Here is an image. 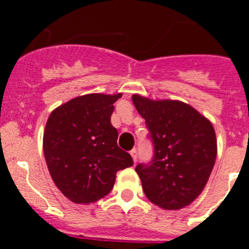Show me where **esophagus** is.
Returning <instances> with one entry per match:
<instances>
[{
    "label": "esophagus",
    "mask_w": 249,
    "mask_h": 249,
    "mask_svg": "<svg viewBox=\"0 0 249 249\" xmlns=\"http://www.w3.org/2000/svg\"><path fill=\"white\" fill-rule=\"evenodd\" d=\"M129 155L132 156V160H133V162L136 163V160H137V151H136V149H132V151L129 152Z\"/></svg>",
    "instance_id": "34e87169"
}]
</instances>
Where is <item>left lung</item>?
Wrapping results in <instances>:
<instances>
[{
	"instance_id": "left-lung-1",
	"label": "left lung",
	"mask_w": 249,
	"mask_h": 249,
	"mask_svg": "<svg viewBox=\"0 0 249 249\" xmlns=\"http://www.w3.org/2000/svg\"><path fill=\"white\" fill-rule=\"evenodd\" d=\"M155 144L151 164H138L147 198L167 211L190 206L204 190L217 157L213 124L192 106L177 100L133 94Z\"/></svg>"
}]
</instances>
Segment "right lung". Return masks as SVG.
<instances>
[{"label":"right lung","instance_id":"add662e5","mask_svg":"<svg viewBox=\"0 0 249 249\" xmlns=\"http://www.w3.org/2000/svg\"><path fill=\"white\" fill-rule=\"evenodd\" d=\"M122 93L78 96L51 112L43 132L46 163L54 184L78 204L97 202L113 188L116 173L133 164L117 146L111 124Z\"/></svg>","mask_w":249,"mask_h":249}]
</instances>
